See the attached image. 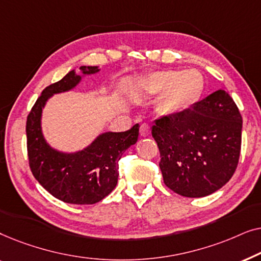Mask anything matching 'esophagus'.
<instances>
[{"mask_svg": "<svg viewBox=\"0 0 261 261\" xmlns=\"http://www.w3.org/2000/svg\"><path fill=\"white\" fill-rule=\"evenodd\" d=\"M149 133H151V128L147 123H142L140 126V135L141 137H148Z\"/></svg>", "mask_w": 261, "mask_h": 261, "instance_id": "34e87169", "label": "esophagus"}]
</instances>
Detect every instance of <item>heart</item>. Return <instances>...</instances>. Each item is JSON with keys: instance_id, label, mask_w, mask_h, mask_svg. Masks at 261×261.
I'll return each instance as SVG.
<instances>
[{"instance_id": "b5f03b06", "label": "heart", "mask_w": 261, "mask_h": 261, "mask_svg": "<svg viewBox=\"0 0 261 261\" xmlns=\"http://www.w3.org/2000/svg\"><path fill=\"white\" fill-rule=\"evenodd\" d=\"M202 78L195 71H160L146 78L145 88L163 92V106L167 110H181L191 106L202 90Z\"/></svg>"}]
</instances>
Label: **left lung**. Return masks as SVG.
I'll list each match as a JSON object with an SVG mask.
<instances>
[{
  "instance_id": "1",
  "label": "left lung",
  "mask_w": 261,
  "mask_h": 261,
  "mask_svg": "<svg viewBox=\"0 0 261 261\" xmlns=\"http://www.w3.org/2000/svg\"><path fill=\"white\" fill-rule=\"evenodd\" d=\"M242 117L229 94L217 90L185 112L154 121L164 183L184 197H204L237 170Z\"/></svg>"
}]
</instances>
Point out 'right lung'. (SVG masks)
Returning <instances> with one entry per match:
<instances>
[{"mask_svg":"<svg viewBox=\"0 0 261 261\" xmlns=\"http://www.w3.org/2000/svg\"><path fill=\"white\" fill-rule=\"evenodd\" d=\"M82 74L70 71L44 89L27 117V151L32 173L56 198L71 204H94L108 196L117 184L119 160L137 144L139 124L126 132H105L77 152L53 148L42 133V110L53 95L72 90L82 78L99 72L98 66H81Z\"/></svg>","mask_w":261,"mask_h":261,"instance_id":"1","label":"right lung"}]
</instances>
